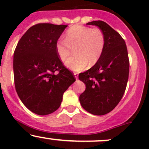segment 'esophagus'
Returning <instances> with one entry per match:
<instances>
[{
	"label": "esophagus",
	"mask_w": 149,
	"mask_h": 149,
	"mask_svg": "<svg viewBox=\"0 0 149 149\" xmlns=\"http://www.w3.org/2000/svg\"><path fill=\"white\" fill-rule=\"evenodd\" d=\"M73 75H74L75 76V78H76V79H78V74L77 73H73Z\"/></svg>",
	"instance_id": "esophagus-1"
}]
</instances>
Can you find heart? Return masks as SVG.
<instances>
[{
  "label": "heart",
  "instance_id": "heart-1",
  "mask_svg": "<svg viewBox=\"0 0 149 149\" xmlns=\"http://www.w3.org/2000/svg\"><path fill=\"white\" fill-rule=\"evenodd\" d=\"M105 46V37L102 30L82 25H75L66 31L65 40L58 39L55 50L61 61L69 57L71 48H74V57L65 63L66 67L73 71L80 72L88 64L93 66L100 59Z\"/></svg>",
  "mask_w": 149,
  "mask_h": 149
}]
</instances>
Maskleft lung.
<instances>
[{"label":"left lung","mask_w":149,"mask_h":149,"mask_svg":"<svg viewBox=\"0 0 149 149\" xmlns=\"http://www.w3.org/2000/svg\"><path fill=\"white\" fill-rule=\"evenodd\" d=\"M103 31L105 46L98 61L78 78L85 84L79 100L85 111L96 116L105 115L122 99L127 86L130 62L127 46L121 36L103 21L88 22Z\"/></svg>","instance_id":"left-lung-1"}]
</instances>
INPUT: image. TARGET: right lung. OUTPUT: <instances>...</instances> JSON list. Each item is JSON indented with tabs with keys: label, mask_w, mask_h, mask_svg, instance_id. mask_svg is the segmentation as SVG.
<instances>
[{
	"label": "right lung",
	"mask_w": 149,
	"mask_h": 149,
	"mask_svg": "<svg viewBox=\"0 0 149 149\" xmlns=\"http://www.w3.org/2000/svg\"><path fill=\"white\" fill-rule=\"evenodd\" d=\"M66 25L38 24L19 40L14 52L13 71L17 93L31 111L48 115L60 107L63 94L76 80L63 65L55 43ZM55 71L59 72L57 74Z\"/></svg>",
	"instance_id": "1"
}]
</instances>
